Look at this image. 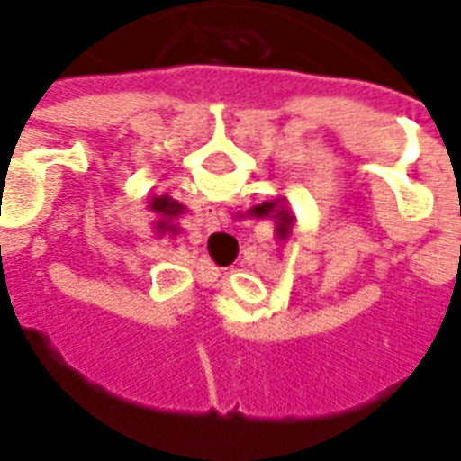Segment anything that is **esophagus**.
<instances>
[{
  "label": "esophagus",
  "instance_id": "esophagus-1",
  "mask_svg": "<svg viewBox=\"0 0 461 461\" xmlns=\"http://www.w3.org/2000/svg\"><path fill=\"white\" fill-rule=\"evenodd\" d=\"M224 222H227V217H224L222 210L215 208V205H208V208H205V230L217 231L220 227H224Z\"/></svg>",
  "mask_w": 461,
  "mask_h": 461
}]
</instances>
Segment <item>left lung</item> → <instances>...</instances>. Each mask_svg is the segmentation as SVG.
Listing matches in <instances>:
<instances>
[{
    "label": "left lung",
    "instance_id": "1",
    "mask_svg": "<svg viewBox=\"0 0 461 461\" xmlns=\"http://www.w3.org/2000/svg\"><path fill=\"white\" fill-rule=\"evenodd\" d=\"M150 205H153L155 212H159V215H165L167 220H172V217H176L181 212V210H184L179 205V203L172 201L169 195H155ZM159 230L165 231L167 230V222H159Z\"/></svg>",
    "mask_w": 461,
    "mask_h": 461
}]
</instances>
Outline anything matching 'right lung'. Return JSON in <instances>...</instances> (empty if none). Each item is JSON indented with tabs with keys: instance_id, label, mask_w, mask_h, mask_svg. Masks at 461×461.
<instances>
[{
	"instance_id": "right-lung-1",
	"label": "right lung",
	"mask_w": 461,
	"mask_h": 461,
	"mask_svg": "<svg viewBox=\"0 0 461 461\" xmlns=\"http://www.w3.org/2000/svg\"><path fill=\"white\" fill-rule=\"evenodd\" d=\"M249 215L275 217V220H277V234H280V237H287L289 227H292V215H289V212H287L285 198L260 203V205H256V208H253L251 212H249Z\"/></svg>"
}]
</instances>
